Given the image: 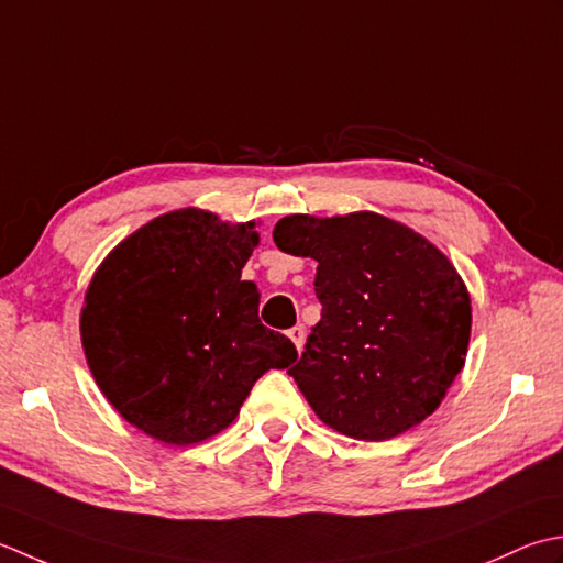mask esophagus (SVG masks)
<instances>
[{"label":"esophagus","instance_id":"34e87169","mask_svg":"<svg viewBox=\"0 0 563 563\" xmlns=\"http://www.w3.org/2000/svg\"><path fill=\"white\" fill-rule=\"evenodd\" d=\"M286 335L291 338V342L296 345V350L301 352V347H303V338H306V328H303V325H294L289 332H286Z\"/></svg>","mask_w":563,"mask_h":563}]
</instances>
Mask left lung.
Segmentation results:
<instances>
[{
	"mask_svg": "<svg viewBox=\"0 0 563 563\" xmlns=\"http://www.w3.org/2000/svg\"><path fill=\"white\" fill-rule=\"evenodd\" d=\"M274 243L313 257L320 323L289 374L328 428L398 438L440 408L464 369L472 298L440 247L374 211L284 216Z\"/></svg>",
	"mask_w": 563,
	"mask_h": 563,
	"instance_id": "8db88e82",
	"label": "left lung"
}]
</instances>
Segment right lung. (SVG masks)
<instances>
[{
  "label": "right lung",
  "instance_id": "1",
  "mask_svg": "<svg viewBox=\"0 0 563 563\" xmlns=\"http://www.w3.org/2000/svg\"><path fill=\"white\" fill-rule=\"evenodd\" d=\"M257 245L255 221L189 206L141 225L97 267L79 335L99 391L133 428L175 446L209 440L262 374L296 362L291 340L260 323L257 286L240 279Z\"/></svg>",
  "mask_w": 563,
  "mask_h": 563
}]
</instances>
